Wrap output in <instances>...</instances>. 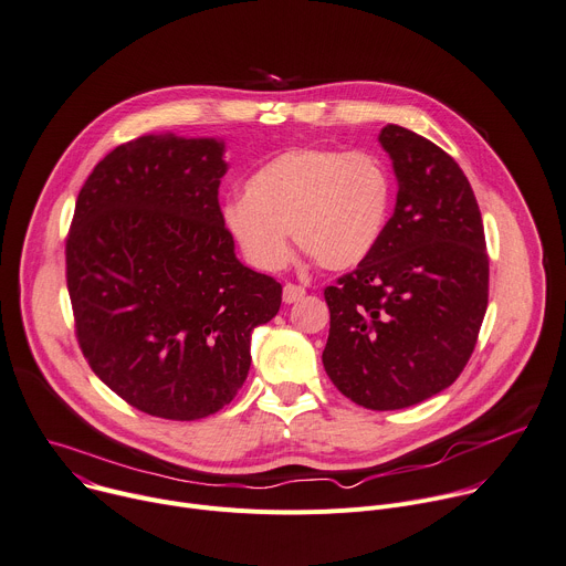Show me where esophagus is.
<instances>
[{"instance_id":"1","label":"esophagus","mask_w":566,"mask_h":566,"mask_svg":"<svg viewBox=\"0 0 566 566\" xmlns=\"http://www.w3.org/2000/svg\"><path fill=\"white\" fill-rule=\"evenodd\" d=\"M304 289L302 286H297V284H286L284 286V293H282V297H284V302L286 304H293V302H297V300H302L304 297Z\"/></svg>"}]
</instances>
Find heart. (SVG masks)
<instances>
[{"instance_id":"1","label":"heart","mask_w":566,"mask_h":566,"mask_svg":"<svg viewBox=\"0 0 566 566\" xmlns=\"http://www.w3.org/2000/svg\"><path fill=\"white\" fill-rule=\"evenodd\" d=\"M390 202L392 180L375 153L302 146L256 169L221 217L254 269L280 271L291 232L321 269L349 271L381 241Z\"/></svg>"}]
</instances>
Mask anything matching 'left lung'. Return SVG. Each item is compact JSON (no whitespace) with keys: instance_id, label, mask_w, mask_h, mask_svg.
I'll use <instances>...</instances> for the list:
<instances>
[{"instance_id":"obj_1","label":"left lung","mask_w":566,"mask_h":566,"mask_svg":"<svg viewBox=\"0 0 566 566\" xmlns=\"http://www.w3.org/2000/svg\"><path fill=\"white\" fill-rule=\"evenodd\" d=\"M397 202L381 241L325 289L323 366L354 403L395 410L449 388L474 352L490 262L470 180L427 137L388 124Z\"/></svg>"}]
</instances>
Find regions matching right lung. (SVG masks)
<instances>
[{
  "mask_svg": "<svg viewBox=\"0 0 566 566\" xmlns=\"http://www.w3.org/2000/svg\"><path fill=\"white\" fill-rule=\"evenodd\" d=\"M217 137L142 135L85 180L67 237V289L94 375L142 413L208 418L243 386L252 329L282 284L243 266L219 208Z\"/></svg>",
  "mask_w": 566,
  "mask_h": 566,
  "instance_id": "obj_1",
  "label": "right lung"
}]
</instances>
